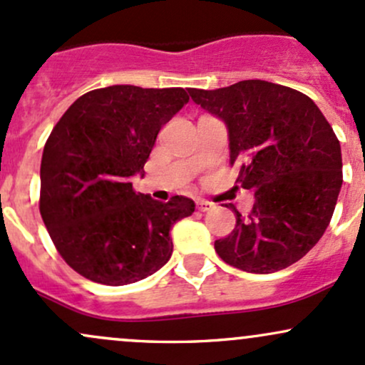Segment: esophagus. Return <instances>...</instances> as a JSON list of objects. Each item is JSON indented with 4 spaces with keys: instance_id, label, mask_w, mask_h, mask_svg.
I'll return each instance as SVG.
<instances>
[{
    "instance_id": "1",
    "label": "esophagus",
    "mask_w": 365,
    "mask_h": 365,
    "mask_svg": "<svg viewBox=\"0 0 365 365\" xmlns=\"http://www.w3.org/2000/svg\"><path fill=\"white\" fill-rule=\"evenodd\" d=\"M196 208H198L200 212H207V210H210V208H214V203L207 202V200L198 198V200H196Z\"/></svg>"
}]
</instances>
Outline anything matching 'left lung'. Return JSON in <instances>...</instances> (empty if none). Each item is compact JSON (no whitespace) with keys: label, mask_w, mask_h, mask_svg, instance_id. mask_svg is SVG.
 <instances>
[{"label":"left lung","mask_w":365,"mask_h":365,"mask_svg":"<svg viewBox=\"0 0 365 365\" xmlns=\"http://www.w3.org/2000/svg\"><path fill=\"white\" fill-rule=\"evenodd\" d=\"M187 93L226 124L229 162L241 186L255 191L247 217L229 203L236 227L215 252L255 274L298 262L324 235L341 190V148L329 122L307 94L267 81Z\"/></svg>","instance_id":"left-lung-1"}]
</instances>
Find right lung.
<instances>
[{"label":"right lung","instance_id":"obj_1","mask_svg":"<svg viewBox=\"0 0 365 365\" xmlns=\"http://www.w3.org/2000/svg\"><path fill=\"white\" fill-rule=\"evenodd\" d=\"M190 96L182 88L117 84L77 98L44 145L39 212L61 259L86 279L124 286L172 255L170 227L195 202L167 203L133 190L165 125Z\"/></svg>","mask_w":365,"mask_h":365}]
</instances>
